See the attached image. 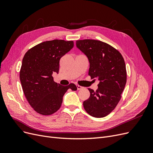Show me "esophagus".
Returning <instances> with one entry per match:
<instances>
[{
  "instance_id": "esophagus-1",
  "label": "esophagus",
  "mask_w": 153,
  "mask_h": 153,
  "mask_svg": "<svg viewBox=\"0 0 153 153\" xmlns=\"http://www.w3.org/2000/svg\"><path fill=\"white\" fill-rule=\"evenodd\" d=\"M76 87H77V89H78V90H80V89H82L83 88H84V87H82V86H80V85H77V86H76Z\"/></svg>"
}]
</instances>
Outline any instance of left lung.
<instances>
[{
	"label": "left lung",
	"instance_id": "left-lung-1",
	"mask_svg": "<svg viewBox=\"0 0 153 153\" xmlns=\"http://www.w3.org/2000/svg\"><path fill=\"white\" fill-rule=\"evenodd\" d=\"M76 44L89 59V75L100 81L96 91L88 89L91 94L83 103L84 109L92 117H105L119 102L126 85L124 60L117 50L103 41L84 39L76 41Z\"/></svg>",
	"mask_w": 153,
	"mask_h": 153
}]
</instances>
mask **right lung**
Wrapping results in <instances>:
<instances>
[{"label": "right lung", "instance_id": "right-lung-1", "mask_svg": "<svg viewBox=\"0 0 153 153\" xmlns=\"http://www.w3.org/2000/svg\"><path fill=\"white\" fill-rule=\"evenodd\" d=\"M73 46V41H45L29 49L23 58L20 71L22 89L32 108L41 115L56 112L68 89L77 90L74 84L61 85L52 76L53 73H59L60 59Z\"/></svg>", "mask_w": 153, "mask_h": 153}]
</instances>
